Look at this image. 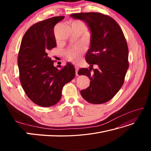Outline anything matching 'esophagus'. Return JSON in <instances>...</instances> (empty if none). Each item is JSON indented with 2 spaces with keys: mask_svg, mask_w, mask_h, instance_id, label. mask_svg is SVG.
<instances>
[{
  "mask_svg": "<svg viewBox=\"0 0 151 151\" xmlns=\"http://www.w3.org/2000/svg\"><path fill=\"white\" fill-rule=\"evenodd\" d=\"M75 68H76V75L78 76V70H79V67L77 65H75Z\"/></svg>",
  "mask_w": 151,
  "mask_h": 151,
  "instance_id": "34e87169",
  "label": "esophagus"
}]
</instances>
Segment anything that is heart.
<instances>
[{
    "label": "heart",
    "instance_id": "obj_1",
    "mask_svg": "<svg viewBox=\"0 0 151 151\" xmlns=\"http://www.w3.org/2000/svg\"><path fill=\"white\" fill-rule=\"evenodd\" d=\"M81 22V21H80ZM84 52V49L81 45H76L67 50L66 57L69 61L72 62H77Z\"/></svg>",
    "mask_w": 151,
    "mask_h": 151
}]
</instances>
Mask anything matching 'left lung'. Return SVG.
Returning <instances> with one entry per match:
<instances>
[{"mask_svg":"<svg viewBox=\"0 0 151 151\" xmlns=\"http://www.w3.org/2000/svg\"><path fill=\"white\" fill-rule=\"evenodd\" d=\"M70 17L83 21L88 26L91 42L86 60L91 67H98L93 74L92 67L79 69V75L88 76L91 81L81 94L92 104L108 102L122 88L129 68V49L124 35L113 18L99 12L72 14Z\"/></svg>","mask_w":151,"mask_h":151,"instance_id":"1","label":"left lung"}]
</instances>
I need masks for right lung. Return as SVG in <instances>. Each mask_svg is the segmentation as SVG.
Segmentation results:
<instances>
[{
    "label": "right lung",
    "instance_id": "1",
    "mask_svg": "<svg viewBox=\"0 0 151 151\" xmlns=\"http://www.w3.org/2000/svg\"><path fill=\"white\" fill-rule=\"evenodd\" d=\"M63 19L64 16H56L37 22L27 30L21 41L17 61L21 83L28 97L40 106L56 104L63 87L76 76L71 63L58 69L48 57L49 50L57 47L54 26Z\"/></svg>",
    "mask_w": 151,
    "mask_h": 151
}]
</instances>
